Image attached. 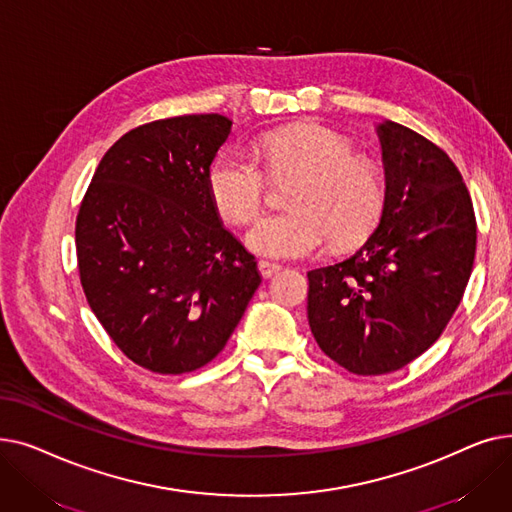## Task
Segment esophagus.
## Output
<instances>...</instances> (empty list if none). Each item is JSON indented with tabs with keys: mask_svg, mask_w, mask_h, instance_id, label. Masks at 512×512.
Instances as JSON below:
<instances>
[{
	"mask_svg": "<svg viewBox=\"0 0 512 512\" xmlns=\"http://www.w3.org/2000/svg\"><path fill=\"white\" fill-rule=\"evenodd\" d=\"M257 267H259V274H261L263 278H270V276H274V274L280 270V265H278V263H274V261H267V259H259Z\"/></svg>",
	"mask_w": 512,
	"mask_h": 512,
	"instance_id": "obj_1",
	"label": "esophagus"
}]
</instances>
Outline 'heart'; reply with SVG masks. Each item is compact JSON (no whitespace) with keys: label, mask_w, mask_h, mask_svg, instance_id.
<instances>
[{"label":"heart","mask_w":512,"mask_h":512,"mask_svg":"<svg viewBox=\"0 0 512 512\" xmlns=\"http://www.w3.org/2000/svg\"><path fill=\"white\" fill-rule=\"evenodd\" d=\"M257 155L272 178H297L288 193L290 211L257 220L247 232V247L263 257L294 259L324 249L359 245L378 224L386 184L371 159L353 155L342 134L294 124L265 132ZM209 199L224 220L245 224L261 211L267 176L257 161L238 149H224L207 170Z\"/></svg>","instance_id":"heart-1"}]
</instances>
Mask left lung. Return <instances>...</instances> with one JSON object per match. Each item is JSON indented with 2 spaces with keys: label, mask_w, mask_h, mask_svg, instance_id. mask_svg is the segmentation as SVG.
I'll list each match as a JSON object with an SVG mask.
<instances>
[{
  "label": "left lung",
  "mask_w": 512,
  "mask_h": 512,
  "mask_svg": "<svg viewBox=\"0 0 512 512\" xmlns=\"http://www.w3.org/2000/svg\"><path fill=\"white\" fill-rule=\"evenodd\" d=\"M386 201L378 228L348 259L307 272V317L319 348L357 375L405 367L432 346L469 282L477 226L452 159L384 120Z\"/></svg>",
  "instance_id": "8db88e82"
}]
</instances>
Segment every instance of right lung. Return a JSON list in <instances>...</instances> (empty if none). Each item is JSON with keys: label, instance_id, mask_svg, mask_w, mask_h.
Masks as SVG:
<instances>
[{"label": "right lung", "instance_id": "1", "mask_svg": "<svg viewBox=\"0 0 512 512\" xmlns=\"http://www.w3.org/2000/svg\"><path fill=\"white\" fill-rule=\"evenodd\" d=\"M232 120L193 114L126 132L93 174L76 215L85 297L120 351L178 375L226 346L261 274L207 193Z\"/></svg>", "mask_w": 512, "mask_h": 512}]
</instances>
